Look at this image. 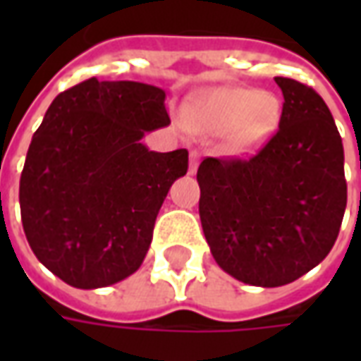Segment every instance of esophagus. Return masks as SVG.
Here are the masks:
<instances>
[{
  "instance_id": "34e87169",
  "label": "esophagus",
  "mask_w": 361,
  "mask_h": 361,
  "mask_svg": "<svg viewBox=\"0 0 361 361\" xmlns=\"http://www.w3.org/2000/svg\"><path fill=\"white\" fill-rule=\"evenodd\" d=\"M199 158H201V152L197 149H193L189 152V173L193 176L197 172V166H199Z\"/></svg>"
}]
</instances>
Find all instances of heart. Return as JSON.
I'll use <instances>...</instances> for the list:
<instances>
[{"instance_id": "b5f03b06", "label": "heart", "mask_w": 361, "mask_h": 361, "mask_svg": "<svg viewBox=\"0 0 361 361\" xmlns=\"http://www.w3.org/2000/svg\"><path fill=\"white\" fill-rule=\"evenodd\" d=\"M180 119L188 131L228 135L232 149H255L279 126V102L259 90L219 87L197 94L181 108Z\"/></svg>"}]
</instances>
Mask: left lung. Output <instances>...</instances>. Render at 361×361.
Listing matches in <instances>:
<instances>
[{"label": "left lung", "instance_id": "8db88e82", "mask_svg": "<svg viewBox=\"0 0 361 361\" xmlns=\"http://www.w3.org/2000/svg\"><path fill=\"white\" fill-rule=\"evenodd\" d=\"M279 131L247 160L204 158L199 216L214 261L251 286L294 282L333 250L346 209L344 149L325 100L274 77Z\"/></svg>", "mask_w": 361, "mask_h": 361}]
</instances>
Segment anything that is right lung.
<instances>
[{
  "instance_id": "obj_1",
  "label": "right lung",
  "mask_w": 361,
  "mask_h": 361,
  "mask_svg": "<svg viewBox=\"0 0 361 361\" xmlns=\"http://www.w3.org/2000/svg\"><path fill=\"white\" fill-rule=\"evenodd\" d=\"M164 100L152 85L92 77L56 96L32 135L23 228L38 261L69 286H110L141 267L158 211L188 172L185 149L141 142L170 126Z\"/></svg>"
}]
</instances>
